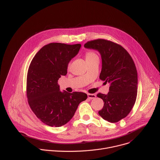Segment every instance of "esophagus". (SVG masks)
<instances>
[{"label":"esophagus","mask_w":160,"mask_h":160,"mask_svg":"<svg viewBox=\"0 0 160 160\" xmlns=\"http://www.w3.org/2000/svg\"><path fill=\"white\" fill-rule=\"evenodd\" d=\"M87 96L88 98L90 99H95L96 97V95L94 94H87Z\"/></svg>","instance_id":"34e87169"}]
</instances>
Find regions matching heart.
Returning a JSON list of instances; mask_svg holds the SVG:
<instances>
[{"label":"heart","instance_id":"1","mask_svg":"<svg viewBox=\"0 0 160 160\" xmlns=\"http://www.w3.org/2000/svg\"><path fill=\"white\" fill-rule=\"evenodd\" d=\"M96 57H98V55L94 52H92V51H88L85 54V58L87 61ZM68 66H69V64H68Z\"/></svg>","mask_w":160,"mask_h":160}]
</instances>
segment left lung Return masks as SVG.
<instances>
[{
    "mask_svg": "<svg viewBox=\"0 0 160 160\" xmlns=\"http://www.w3.org/2000/svg\"><path fill=\"white\" fill-rule=\"evenodd\" d=\"M84 47L100 52L102 70L99 78L110 83L107 94H97L104 101L99 115L109 122H118L128 115L136 101L138 72L135 63L122 45L110 40L99 38L88 41Z\"/></svg>",
    "mask_w": 160,
    "mask_h": 160,
    "instance_id": "1",
    "label": "left lung"
}]
</instances>
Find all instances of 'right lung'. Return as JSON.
<instances>
[{
  "label": "right lung",
  "mask_w": 160,
  "mask_h": 160,
  "mask_svg": "<svg viewBox=\"0 0 160 160\" xmlns=\"http://www.w3.org/2000/svg\"><path fill=\"white\" fill-rule=\"evenodd\" d=\"M81 44L51 43L35 54L27 78L28 104L43 123L59 127L74 116L78 104L87 99L83 92H61L58 80L67 73L68 64L78 52Z\"/></svg>",
  "instance_id": "add662e5"
}]
</instances>
